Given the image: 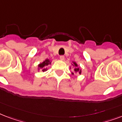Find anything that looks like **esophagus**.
<instances>
[{
  "mask_svg": "<svg viewBox=\"0 0 122 122\" xmlns=\"http://www.w3.org/2000/svg\"><path fill=\"white\" fill-rule=\"evenodd\" d=\"M59 58H60V59H61V60L63 61V60L65 59V56H64L63 55H61V56H59Z\"/></svg>",
  "mask_w": 122,
  "mask_h": 122,
  "instance_id": "esophagus-1",
  "label": "esophagus"
}]
</instances>
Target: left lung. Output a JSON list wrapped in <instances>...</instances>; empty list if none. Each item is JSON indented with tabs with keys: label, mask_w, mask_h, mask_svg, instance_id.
I'll use <instances>...</instances> for the list:
<instances>
[{
	"label": "left lung",
	"mask_w": 122,
	"mask_h": 122,
	"mask_svg": "<svg viewBox=\"0 0 122 122\" xmlns=\"http://www.w3.org/2000/svg\"><path fill=\"white\" fill-rule=\"evenodd\" d=\"M74 63V66L75 67H76L77 66V64H76V63ZM75 72H78V73H81V70H79V68H75Z\"/></svg>",
	"instance_id": "left-lung-1"
}]
</instances>
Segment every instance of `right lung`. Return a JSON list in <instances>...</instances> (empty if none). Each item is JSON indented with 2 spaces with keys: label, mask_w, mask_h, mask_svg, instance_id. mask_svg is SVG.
I'll return each instance as SVG.
<instances>
[{
  "label": "right lung",
  "mask_w": 122,
  "mask_h": 122,
  "mask_svg": "<svg viewBox=\"0 0 122 122\" xmlns=\"http://www.w3.org/2000/svg\"><path fill=\"white\" fill-rule=\"evenodd\" d=\"M50 63V61L49 59H46V61H44L43 63H41V64H40V65H39V67H40V68H41V70L42 71H46L47 69V68H46V66H47Z\"/></svg>",
  "instance_id": "1"
}]
</instances>
